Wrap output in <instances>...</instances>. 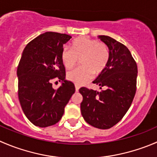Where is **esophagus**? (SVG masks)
I'll return each instance as SVG.
<instances>
[{
    "instance_id": "34e87169",
    "label": "esophagus",
    "mask_w": 157,
    "mask_h": 157,
    "mask_svg": "<svg viewBox=\"0 0 157 157\" xmlns=\"http://www.w3.org/2000/svg\"><path fill=\"white\" fill-rule=\"evenodd\" d=\"M75 89H76V91H78L79 89H80V86H79L78 85L75 84Z\"/></svg>"
}]
</instances>
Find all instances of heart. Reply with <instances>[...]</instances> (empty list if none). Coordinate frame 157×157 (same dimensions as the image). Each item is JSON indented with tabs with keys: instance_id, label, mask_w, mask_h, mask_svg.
Wrapping results in <instances>:
<instances>
[{
	"instance_id": "obj_1",
	"label": "heart",
	"mask_w": 157,
	"mask_h": 157,
	"mask_svg": "<svg viewBox=\"0 0 157 157\" xmlns=\"http://www.w3.org/2000/svg\"><path fill=\"white\" fill-rule=\"evenodd\" d=\"M80 59L82 67L67 74L68 80L77 85H83L93 77L103 72L109 59L108 47L103 43L87 37H79L71 44V50L64 49L61 52V60L67 69H71Z\"/></svg>"
}]
</instances>
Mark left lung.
<instances>
[{
  "label": "left lung",
  "instance_id": "left-lung-1",
  "mask_svg": "<svg viewBox=\"0 0 157 157\" xmlns=\"http://www.w3.org/2000/svg\"><path fill=\"white\" fill-rule=\"evenodd\" d=\"M98 38L108 47L109 59L106 68L93 83L106 87L100 92L81 87L80 110L87 124L109 129L119 122L130 108L136 90L137 66L130 51L109 36Z\"/></svg>",
  "mask_w": 157,
  "mask_h": 157
}]
</instances>
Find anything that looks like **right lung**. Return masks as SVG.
<instances>
[{"instance_id": "1", "label": "right lung", "mask_w": 157, "mask_h": 157, "mask_svg": "<svg viewBox=\"0 0 157 157\" xmlns=\"http://www.w3.org/2000/svg\"><path fill=\"white\" fill-rule=\"evenodd\" d=\"M71 36L56 32L39 35L24 48L17 71L18 97L27 119L39 127L57 124L64 113V107L75 86L67 80L61 60L63 44ZM62 81L57 90L52 88V80Z\"/></svg>"}]
</instances>
